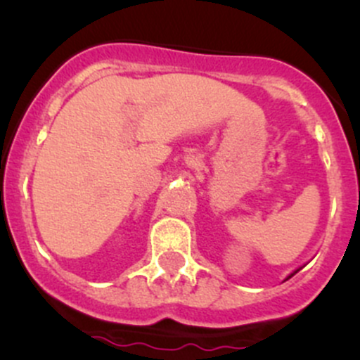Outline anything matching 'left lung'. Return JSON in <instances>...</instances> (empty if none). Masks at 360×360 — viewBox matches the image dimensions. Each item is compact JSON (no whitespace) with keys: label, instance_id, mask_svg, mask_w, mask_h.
Wrapping results in <instances>:
<instances>
[{"label":"left lung","instance_id":"1","mask_svg":"<svg viewBox=\"0 0 360 360\" xmlns=\"http://www.w3.org/2000/svg\"><path fill=\"white\" fill-rule=\"evenodd\" d=\"M298 270H300V269H298ZM298 270H295V272H292V274H291V276H295V274H296V272H298ZM291 276H290V277H291ZM290 277H288V279H290Z\"/></svg>","mask_w":360,"mask_h":360}]
</instances>
